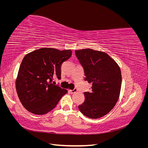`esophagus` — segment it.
<instances>
[{"label": "esophagus", "instance_id": "obj_1", "mask_svg": "<svg viewBox=\"0 0 148 148\" xmlns=\"http://www.w3.org/2000/svg\"><path fill=\"white\" fill-rule=\"evenodd\" d=\"M78 91V89L77 88H74L73 89H72V90H69V92L71 94H74L76 92Z\"/></svg>", "mask_w": 148, "mask_h": 148}]
</instances>
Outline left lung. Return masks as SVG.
Listing matches in <instances>:
<instances>
[{
    "label": "left lung",
    "instance_id": "left-lung-1",
    "mask_svg": "<svg viewBox=\"0 0 148 148\" xmlns=\"http://www.w3.org/2000/svg\"><path fill=\"white\" fill-rule=\"evenodd\" d=\"M75 55L83 67L85 81L92 83L91 91L84 92L85 100L78 109L88 118L102 117L119 99L122 85L120 67L104 52L86 49L75 51Z\"/></svg>",
    "mask_w": 148,
    "mask_h": 148
}]
</instances>
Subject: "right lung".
Listing matches in <instances>:
<instances>
[{
	"mask_svg": "<svg viewBox=\"0 0 148 148\" xmlns=\"http://www.w3.org/2000/svg\"><path fill=\"white\" fill-rule=\"evenodd\" d=\"M71 53V50L44 47L25 56L18 73L16 89L26 110L43 115L57 106L67 90L52 82L53 77L61 78V65Z\"/></svg>",
	"mask_w": 148,
	"mask_h": 148,
	"instance_id": "right-lung-1",
	"label": "right lung"
}]
</instances>
